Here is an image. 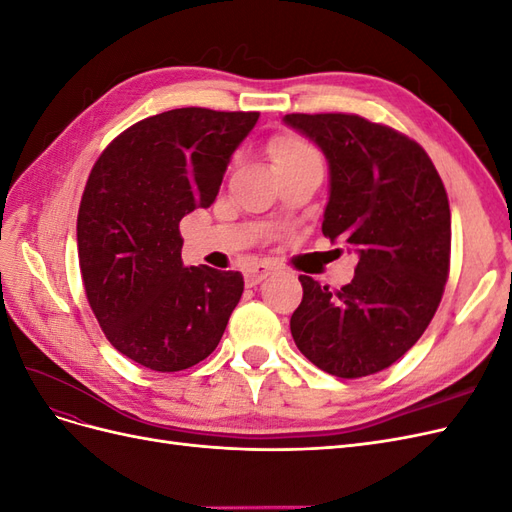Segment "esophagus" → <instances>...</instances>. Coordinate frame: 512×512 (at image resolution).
<instances>
[{
	"label": "esophagus",
	"mask_w": 512,
	"mask_h": 512,
	"mask_svg": "<svg viewBox=\"0 0 512 512\" xmlns=\"http://www.w3.org/2000/svg\"><path fill=\"white\" fill-rule=\"evenodd\" d=\"M277 271V267L273 265V262H269V260H260L258 265H254L252 269H247V273H245V282H247V286H256V284H260L262 280H267L269 275H273Z\"/></svg>",
	"instance_id": "34e87169"
}]
</instances>
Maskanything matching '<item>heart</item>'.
<instances>
[{
  "label": "heart",
  "instance_id": "obj_1",
  "mask_svg": "<svg viewBox=\"0 0 512 512\" xmlns=\"http://www.w3.org/2000/svg\"><path fill=\"white\" fill-rule=\"evenodd\" d=\"M305 153H314V151L309 149L303 141H299V138H292V136L273 138V141L269 143V156H271L273 164L297 158V156H305Z\"/></svg>",
  "mask_w": 512,
  "mask_h": 512
}]
</instances>
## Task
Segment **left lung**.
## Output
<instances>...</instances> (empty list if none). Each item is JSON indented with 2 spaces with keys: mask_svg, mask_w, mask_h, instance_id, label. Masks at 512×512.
<instances>
[{
  "mask_svg": "<svg viewBox=\"0 0 512 512\" xmlns=\"http://www.w3.org/2000/svg\"><path fill=\"white\" fill-rule=\"evenodd\" d=\"M329 162L322 235L359 256L354 280L331 292L301 275L290 318L297 348L337 378L391 367L440 305L451 265V209L425 149L359 115L292 113L282 119Z\"/></svg>",
  "mask_w": 512,
  "mask_h": 512,
  "instance_id": "8db88e82",
  "label": "left lung"
}]
</instances>
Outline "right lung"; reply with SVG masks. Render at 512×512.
<instances>
[{
	"label": "right lung",
	"instance_id": "right-lung-1",
	"mask_svg": "<svg viewBox=\"0 0 512 512\" xmlns=\"http://www.w3.org/2000/svg\"><path fill=\"white\" fill-rule=\"evenodd\" d=\"M260 113L175 108L121 132L91 168L76 220L87 301L123 356L188 369L218 348L239 271L185 267L179 222L211 207Z\"/></svg>",
	"mask_w": 512,
	"mask_h": 512
}]
</instances>
